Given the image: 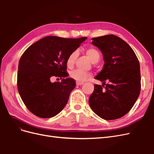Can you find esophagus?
<instances>
[{"mask_svg": "<svg viewBox=\"0 0 154 154\" xmlns=\"http://www.w3.org/2000/svg\"><path fill=\"white\" fill-rule=\"evenodd\" d=\"M83 82H76V85H83Z\"/></svg>", "mask_w": 154, "mask_h": 154, "instance_id": "obj_1", "label": "esophagus"}]
</instances>
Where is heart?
Listing matches in <instances>:
<instances>
[{
    "instance_id": "heart-1",
    "label": "heart",
    "mask_w": 154,
    "mask_h": 154,
    "mask_svg": "<svg viewBox=\"0 0 154 154\" xmlns=\"http://www.w3.org/2000/svg\"><path fill=\"white\" fill-rule=\"evenodd\" d=\"M86 54L92 62L98 61V60L100 58V54L98 51H97L95 48H88L86 50ZM77 57L78 52L76 51H74L72 53H70V54L68 56V57L67 58L66 62L68 67H71L73 66ZM70 76L76 81L82 82L86 81L88 78H89L91 76V74L89 72L83 71L82 69H76L71 71V72H70Z\"/></svg>"
}]
</instances>
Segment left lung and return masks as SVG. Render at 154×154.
<instances>
[{
  "mask_svg": "<svg viewBox=\"0 0 154 154\" xmlns=\"http://www.w3.org/2000/svg\"><path fill=\"white\" fill-rule=\"evenodd\" d=\"M92 39V44L103 54L105 64L95 77L103 85H94L88 103L102 119L120 118L131 110L140 94L138 58L131 47L117 36L107 35Z\"/></svg>",
  "mask_w": 154,
  "mask_h": 154,
  "instance_id": "1",
  "label": "left lung"
}]
</instances>
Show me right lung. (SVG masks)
I'll return each instance as SVG.
<instances>
[{"label":"right lung","mask_w":154,"mask_h":154,"mask_svg":"<svg viewBox=\"0 0 154 154\" xmlns=\"http://www.w3.org/2000/svg\"><path fill=\"white\" fill-rule=\"evenodd\" d=\"M87 37L65 38L49 36L30 45L18 63L17 88L21 99L31 113L42 118L57 115L67 104L76 86L73 78L52 83L53 77L68 76L67 58Z\"/></svg>","instance_id":"add662e5"}]
</instances>
